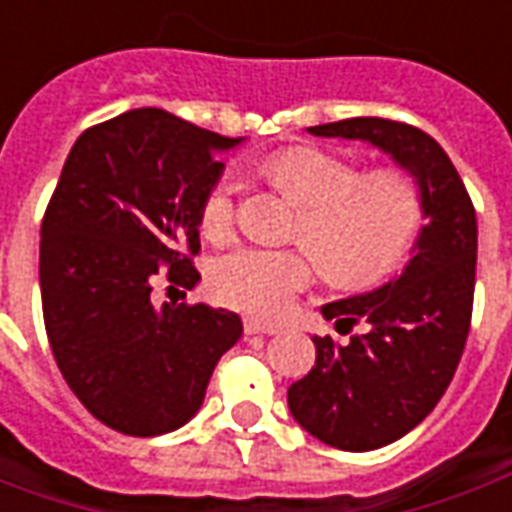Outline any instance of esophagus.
<instances>
[{"instance_id": "34e87169", "label": "esophagus", "mask_w": 512, "mask_h": 512, "mask_svg": "<svg viewBox=\"0 0 512 512\" xmlns=\"http://www.w3.org/2000/svg\"><path fill=\"white\" fill-rule=\"evenodd\" d=\"M244 332L246 334H277V326H271V323L255 321V318H246L244 321Z\"/></svg>"}]
</instances>
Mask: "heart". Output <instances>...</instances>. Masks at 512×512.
I'll use <instances>...</instances> for the list:
<instances>
[{"label": "heart", "instance_id": "obj_1", "mask_svg": "<svg viewBox=\"0 0 512 512\" xmlns=\"http://www.w3.org/2000/svg\"><path fill=\"white\" fill-rule=\"evenodd\" d=\"M268 180L299 208L293 238L318 260L337 288H373L406 263L417 244L425 208L414 180L400 169L362 175L348 158L318 147H288L266 161ZM235 197L216 183L200 202V233L222 241L233 233ZM312 260L301 249L235 246L213 257L208 290L224 307L279 318L310 288Z\"/></svg>", "mask_w": 512, "mask_h": 512}]
</instances>
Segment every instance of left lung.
Here are the masks:
<instances>
[{
  "instance_id": "left-lung-1",
  "label": "left lung",
  "mask_w": 512,
  "mask_h": 512,
  "mask_svg": "<svg viewBox=\"0 0 512 512\" xmlns=\"http://www.w3.org/2000/svg\"><path fill=\"white\" fill-rule=\"evenodd\" d=\"M307 131L384 150L414 178L428 219L400 277L323 304L337 332L365 323V334L348 343L312 337L315 367L288 389L290 414L310 436L337 450H378L428 417L461 362L472 323L477 216L458 169L425 131L384 117Z\"/></svg>"
}]
</instances>
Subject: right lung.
<instances>
[{
  "instance_id": "right-lung-1",
  "label": "right lung",
  "mask_w": 512,
  "mask_h": 512,
  "mask_svg": "<svg viewBox=\"0 0 512 512\" xmlns=\"http://www.w3.org/2000/svg\"><path fill=\"white\" fill-rule=\"evenodd\" d=\"M241 139L164 109L87 128L65 158L40 224V299L51 354L82 406L126 436H161L202 406L216 362L244 332L208 304L153 307L150 290H191L200 202Z\"/></svg>"
}]
</instances>
